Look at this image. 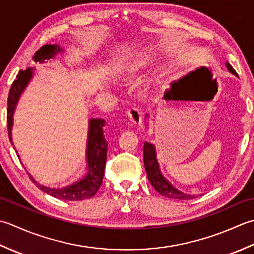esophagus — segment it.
I'll return each mask as SVG.
<instances>
[{"label": "esophagus", "instance_id": "obj_1", "mask_svg": "<svg viewBox=\"0 0 254 254\" xmlns=\"http://www.w3.org/2000/svg\"><path fill=\"white\" fill-rule=\"evenodd\" d=\"M128 115V120L130 121L132 125L139 126L142 122V114L141 112L138 110V108H130L127 113Z\"/></svg>", "mask_w": 254, "mask_h": 254}]
</instances>
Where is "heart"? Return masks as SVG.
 <instances>
[{"instance_id":"heart-1","label":"heart","mask_w":254,"mask_h":254,"mask_svg":"<svg viewBox=\"0 0 254 254\" xmlns=\"http://www.w3.org/2000/svg\"><path fill=\"white\" fill-rule=\"evenodd\" d=\"M152 62V56L149 50H142L140 53L134 54L118 65L116 69V75L122 81L130 82L150 66Z\"/></svg>"}]
</instances>
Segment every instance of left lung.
I'll use <instances>...</instances> for the list:
<instances>
[{
    "mask_svg": "<svg viewBox=\"0 0 254 254\" xmlns=\"http://www.w3.org/2000/svg\"><path fill=\"white\" fill-rule=\"evenodd\" d=\"M226 66L231 74L238 76L234 68L229 64V62H226ZM148 117L149 114L146 115V118ZM143 162L144 168H146L147 171L148 180L159 194H161L164 197L180 200H188L197 197V195H190L181 192L180 190L172 185V183L168 179H165L161 172V169H160V164L157 159L156 147H154V144L147 141L143 144Z\"/></svg>",
    "mask_w": 254,
    "mask_h": 254,
    "instance_id": "obj_1",
    "label": "left lung"
}]
</instances>
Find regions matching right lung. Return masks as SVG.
Masks as SVG:
<instances>
[{"mask_svg":"<svg viewBox=\"0 0 254 254\" xmlns=\"http://www.w3.org/2000/svg\"><path fill=\"white\" fill-rule=\"evenodd\" d=\"M64 53V48L57 44H47L36 51L33 60L35 62L43 64L46 60L54 59L55 57ZM34 68H27L26 70H20L16 76V80L13 82L11 90H9L8 100H7V129L9 141L14 146L13 142V125H14V113L16 110L20 96L26 90L34 77ZM105 126V121L103 118H90L89 129H87V141H86V151H85V162H86V172L85 174L75 182L70 185L64 186V188H49L38 183L29 172L28 175L33 182L48 195L55 198L62 200H83L91 198L94 196L103 181L104 175L106 156H107V146L108 143L105 140L103 127ZM16 151V150H15ZM17 152V151H16ZM19 158V154L17 153ZM20 160V158H19Z\"/></svg>","mask_w":254,"mask_h":254,"instance_id":"obj_1","label":"right lung"}]
</instances>
